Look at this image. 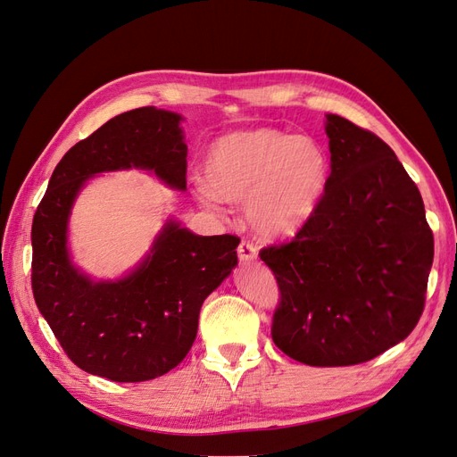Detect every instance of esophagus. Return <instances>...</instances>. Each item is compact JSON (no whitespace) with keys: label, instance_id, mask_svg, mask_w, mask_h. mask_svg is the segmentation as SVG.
<instances>
[{"label":"esophagus","instance_id":"esophagus-1","mask_svg":"<svg viewBox=\"0 0 457 457\" xmlns=\"http://www.w3.org/2000/svg\"><path fill=\"white\" fill-rule=\"evenodd\" d=\"M237 252H239V260H241L243 263L254 262V260L258 258V248H256L254 245H252V243H248V241H243V243L239 245Z\"/></svg>","mask_w":457,"mask_h":457}]
</instances>
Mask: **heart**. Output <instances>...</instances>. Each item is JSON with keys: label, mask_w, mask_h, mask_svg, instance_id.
I'll list each match as a JSON object with an SVG mask.
<instances>
[{"label": "heart", "mask_w": 457, "mask_h": 457, "mask_svg": "<svg viewBox=\"0 0 457 457\" xmlns=\"http://www.w3.org/2000/svg\"><path fill=\"white\" fill-rule=\"evenodd\" d=\"M205 179L194 180L197 199L245 203L248 224L267 239H286L305 226L324 195L328 158L307 135L271 128L243 129L212 143Z\"/></svg>", "instance_id": "obj_1"}]
</instances>
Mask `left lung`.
Returning a JSON list of instances; mask_svg holds the SVG:
<instances>
[{
	"label": "left lung",
	"mask_w": 457,
	"mask_h": 457,
	"mask_svg": "<svg viewBox=\"0 0 457 457\" xmlns=\"http://www.w3.org/2000/svg\"><path fill=\"white\" fill-rule=\"evenodd\" d=\"M331 173L292 243L267 246L280 305L275 345L312 367L356 365L404 341L424 312L433 233L424 201L395 152L326 114Z\"/></svg>",
	"instance_id": "1"
}]
</instances>
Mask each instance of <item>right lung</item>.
<instances>
[{
    "mask_svg": "<svg viewBox=\"0 0 457 457\" xmlns=\"http://www.w3.org/2000/svg\"><path fill=\"white\" fill-rule=\"evenodd\" d=\"M184 118L156 107L118 114L60 160L31 226V288L70 360L112 382L169 373L190 352L203 301L237 265L235 235H203L169 218L146 256L114 280H94L73 263L67 229L87 182L143 169L186 190Z\"/></svg>",
    "mask_w": 457,
    "mask_h": 457,
    "instance_id": "right-lung-1",
    "label": "right lung"
}]
</instances>
